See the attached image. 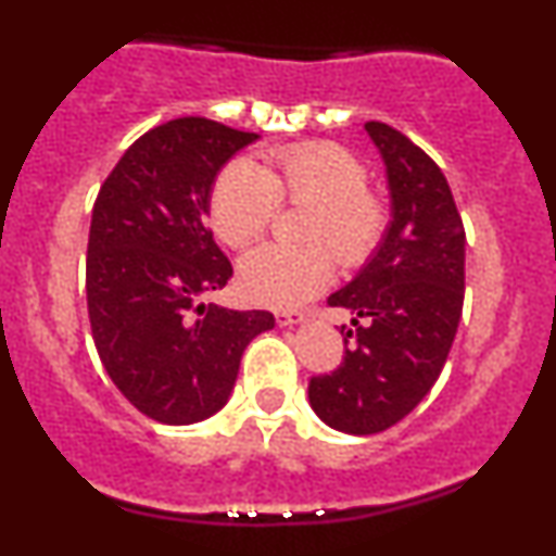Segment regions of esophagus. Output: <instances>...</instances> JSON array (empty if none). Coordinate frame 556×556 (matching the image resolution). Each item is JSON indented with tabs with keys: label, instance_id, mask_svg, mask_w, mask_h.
Instances as JSON below:
<instances>
[{
	"label": "esophagus",
	"instance_id": "obj_1",
	"mask_svg": "<svg viewBox=\"0 0 556 556\" xmlns=\"http://www.w3.org/2000/svg\"><path fill=\"white\" fill-rule=\"evenodd\" d=\"M274 318H277L279 327H295V324L305 321V314L303 311H277Z\"/></svg>",
	"mask_w": 556,
	"mask_h": 556
}]
</instances>
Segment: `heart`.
I'll use <instances>...</instances> for the list:
<instances>
[{"label": "heart", "mask_w": 556, "mask_h": 556, "mask_svg": "<svg viewBox=\"0 0 556 556\" xmlns=\"http://www.w3.org/2000/svg\"><path fill=\"white\" fill-rule=\"evenodd\" d=\"M279 201L314 208L303 225V240L311 245H261L248 253L238 285L251 303L269 308L305 303L334 277L329 250L342 266H358L384 238L387 206L368 190L366 164L340 146L274 149L264 167L245 159L227 164L212 190L216 235L229 248L251 245L271 225Z\"/></svg>", "instance_id": "heart-1"}]
</instances>
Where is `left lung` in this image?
Wrapping results in <instances>:
<instances>
[{
	"label": "left lung",
	"instance_id": "left-lung-1",
	"mask_svg": "<svg viewBox=\"0 0 556 556\" xmlns=\"http://www.w3.org/2000/svg\"><path fill=\"white\" fill-rule=\"evenodd\" d=\"M366 132L387 167L384 238L331 308L353 314L337 371L314 376L308 400L331 429L368 437L418 405L442 374L465 298V227L437 162L384 123Z\"/></svg>",
	"mask_w": 556,
	"mask_h": 556
}]
</instances>
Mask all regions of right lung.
Wrapping results in <instances>:
<instances>
[{
	"label": "right lung",
	"instance_id": "1",
	"mask_svg": "<svg viewBox=\"0 0 556 556\" xmlns=\"http://www.w3.org/2000/svg\"><path fill=\"white\" fill-rule=\"evenodd\" d=\"M256 132L180 117L140 136L93 203L86 295L93 344L143 416L188 426L227 405L269 311L206 303L232 264L206 227L216 175Z\"/></svg>",
	"mask_w": 556,
	"mask_h": 556
}]
</instances>
